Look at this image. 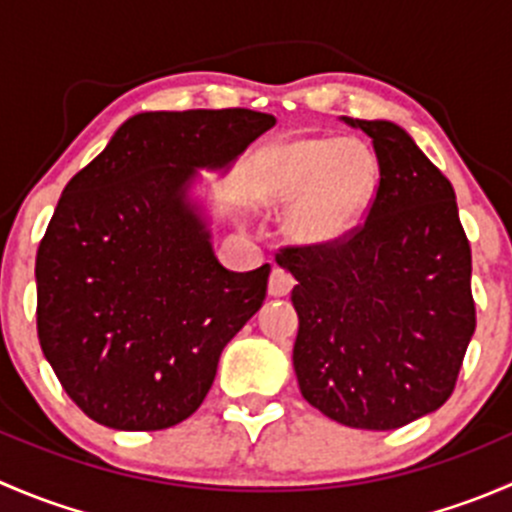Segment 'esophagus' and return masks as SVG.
Masks as SVG:
<instances>
[{"mask_svg":"<svg viewBox=\"0 0 512 512\" xmlns=\"http://www.w3.org/2000/svg\"><path fill=\"white\" fill-rule=\"evenodd\" d=\"M294 287V277L289 275V272L280 270V267H275L270 275V294L272 297H285L289 294V289Z\"/></svg>","mask_w":512,"mask_h":512,"instance_id":"esophagus-1","label":"esophagus"}]
</instances>
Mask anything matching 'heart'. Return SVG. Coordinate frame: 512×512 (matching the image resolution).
Masks as SVG:
<instances>
[{
  "mask_svg": "<svg viewBox=\"0 0 512 512\" xmlns=\"http://www.w3.org/2000/svg\"><path fill=\"white\" fill-rule=\"evenodd\" d=\"M376 156L359 141H297L272 168L277 198L302 195L289 227L304 242L344 235L369 205L376 188Z\"/></svg>",
  "mask_w": 512,
  "mask_h": 512,
  "instance_id": "heart-1",
  "label": "heart"
}]
</instances>
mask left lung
Wrapping results in <instances>:
<instances>
[{"label":"left lung","mask_w":512,"mask_h":512,"mask_svg":"<svg viewBox=\"0 0 512 512\" xmlns=\"http://www.w3.org/2000/svg\"><path fill=\"white\" fill-rule=\"evenodd\" d=\"M374 143L369 215L334 240L289 245L294 374L332 421L391 431L441 409L476 332L471 245L453 185L391 121L347 118Z\"/></svg>","instance_id":"8db88e82"}]
</instances>
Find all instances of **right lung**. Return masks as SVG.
Returning <instances> with one entry per match:
<instances>
[{
	"label": "right lung",
	"mask_w": 512,
	"mask_h": 512,
	"mask_svg": "<svg viewBox=\"0 0 512 512\" xmlns=\"http://www.w3.org/2000/svg\"><path fill=\"white\" fill-rule=\"evenodd\" d=\"M275 123L250 108L138 113L66 183L36 252V332L101 426L160 431L195 414L265 302L270 265L225 270L185 190Z\"/></svg>",
	"instance_id": "right-lung-1"
}]
</instances>
